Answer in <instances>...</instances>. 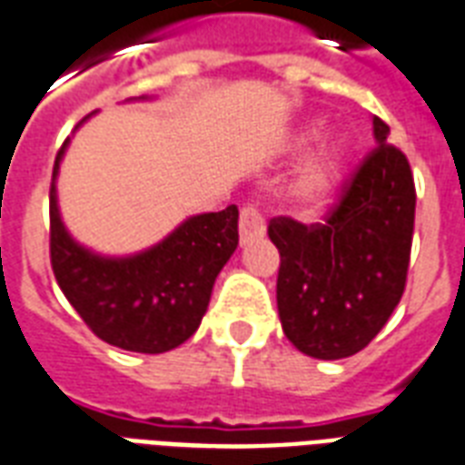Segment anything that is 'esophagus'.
Instances as JSON below:
<instances>
[{"label": "esophagus", "mask_w": 465, "mask_h": 465, "mask_svg": "<svg viewBox=\"0 0 465 465\" xmlns=\"http://www.w3.org/2000/svg\"><path fill=\"white\" fill-rule=\"evenodd\" d=\"M263 233H265V219L261 217V212H258L253 204H246V207L241 209V217H239L241 243L261 239Z\"/></svg>", "instance_id": "1"}]
</instances>
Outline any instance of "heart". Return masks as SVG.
Here are the masks:
<instances>
[{"mask_svg": "<svg viewBox=\"0 0 465 465\" xmlns=\"http://www.w3.org/2000/svg\"><path fill=\"white\" fill-rule=\"evenodd\" d=\"M319 134H322L319 126H310L297 138V148H304L310 141L319 138ZM343 161H346L343 148L334 143V146H327L304 163V168L297 173V177L292 180V187H290V194L297 202V207L307 212V214L327 207L329 202L334 200L339 185H341Z\"/></svg>", "mask_w": 465, "mask_h": 465, "instance_id": "obj_1", "label": "heart"}]
</instances>
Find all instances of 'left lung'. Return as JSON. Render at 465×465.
Returning <instances> with one entry per match:
<instances>
[{
	"label": "left lung",
	"instance_id": "8db88e82",
	"mask_svg": "<svg viewBox=\"0 0 465 465\" xmlns=\"http://www.w3.org/2000/svg\"><path fill=\"white\" fill-rule=\"evenodd\" d=\"M375 148L341 187L324 224L275 217L268 236L280 253L282 331L312 359L366 349L405 292L414 232V177L373 116Z\"/></svg>",
	"mask_w": 465,
	"mask_h": 465
}]
</instances>
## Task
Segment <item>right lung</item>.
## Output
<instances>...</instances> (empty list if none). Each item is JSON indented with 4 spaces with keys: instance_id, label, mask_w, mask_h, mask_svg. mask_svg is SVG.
<instances>
[{
    "instance_id": "obj_1",
    "label": "right lung",
    "mask_w": 465,
    "mask_h": 465,
    "mask_svg": "<svg viewBox=\"0 0 465 465\" xmlns=\"http://www.w3.org/2000/svg\"><path fill=\"white\" fill-rule=\"evenodd\" d=\"M51 185V265L63 295L102 341L165 353L197 331L219 271L239 246V209L197 214L168 239L129 258H104L70 239Z\"/></svg>"
}]
</instances>
